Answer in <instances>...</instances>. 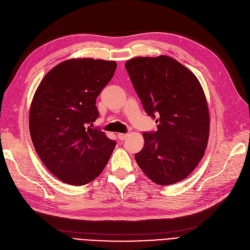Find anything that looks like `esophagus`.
I'll return each mask as SVG.
<instances>
[{
	"label": "esophagus",
	"instance_id": "obj_1",
	"mask_svg": "<svg viewBox=\"0 0 250 250\" xmlns=\"http://www.w3.org/2000/svg\"><path fill=\"white\" fill-rule=\"evenodd\" d=\"M117 138L120 139L121 141H125L127 138V134H118Z\"/></svg>",
	"mask_w": 250,
	"mask_h": 250
}]
</instances>
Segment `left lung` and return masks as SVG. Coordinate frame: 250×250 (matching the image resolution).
Instances as JSON below:
<instances>
[{
    "label": "left lung",
    "mask_w": 250,
    "mask_h": 250,
    "mask_svg": "<svg viewBox=\"0 0 250 250\" xmlns=\"http://www.w3.org/2000/svg\"><path fill=\"white\" fill-rule=\"evenodd\" d=\"M125 69L157 130L144 132L145 145L135 158L160 186L185 179L202 160L208 140L209 116L203 88L185 65L167 56L136 58Z\"/></svg>",
    "instance_id": "8db88e82"
}]
</instances>
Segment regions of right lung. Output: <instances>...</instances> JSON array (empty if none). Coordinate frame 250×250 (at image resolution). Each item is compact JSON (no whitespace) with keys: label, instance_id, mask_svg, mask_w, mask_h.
Masks as SVG:
<instances>
[{"label":"right lung","instance_id":"right-lung-1","mask_svg":"<svg viewBox=\"0 0 250 250\" xmlns=\"http://www.w3.org/2000/svg\"><path fill=\"white\" fill-rule=\"evenodd\" d=\"M116 62L78 59L61 62L39 84L30 107L33 146L49 171L64 183L84 186L107 164L116 142L92 127L96 98Z\"/></svg>","mask_w":250,"mask_h":250}]
</instances>
